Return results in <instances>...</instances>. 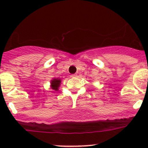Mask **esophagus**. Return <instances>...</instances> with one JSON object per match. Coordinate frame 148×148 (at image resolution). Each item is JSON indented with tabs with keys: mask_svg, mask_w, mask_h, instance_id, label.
<instances>
[{
	"mask_svg": "<svg viewBox=\"0 0 148 148\" xmlns=\"http://www.w3.org/2000/svg\"><path fill=\"white\" fill-rule=\"evenodd\" d=\"M77 74H72V75H71V77H77Z\"/></svg>",
	"mask_w": 148,
	"mask_h": 148,
	"instance_id": "obj_1",
	"label": "esophagus"
}]
</instances>
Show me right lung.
<instances>
[{
    "instance_id": "right-lung-1",
    "label": "right lung",
    "mask_w": 148,
    "mask_h": 148,
    "mask_svg": "<svg viewBox=\"0 0 148 148\" xmlns=\"http://www.w3.org/2000/svg\"><path fill=\"white\" fill-rule=\"evenodd\" d=\"M61 79L59 78H53V79L51 81V87L52 89L55 91L59 90V87L60 86L61 84Z\"/></svg>"
}]
</instances>
